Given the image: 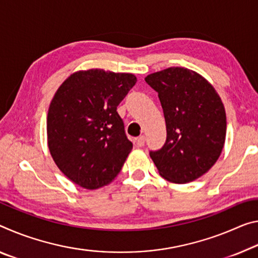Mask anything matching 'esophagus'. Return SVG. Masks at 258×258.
<instances>
[{
  "label": "esophagus",
  "mask_w": 258,
  "mask_h": 258,
  "mask_svg": "<svg viewBox=\"0 0 258 258\" xmlns=\"http://www.w3.org/2000/svg\"><path fill=\"white\" fill-rule=\"evenodd\" d=\"M145 141H146V137L145 136H140V137L136 139V142H137V146L138 147L144 146L145 145Z\"/></svg>",
  "instance_id": "obj_1"
}]
</instances>
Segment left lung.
I'll return each mask as SVG.
<instances>
[{
  "label": "left lung",
  "mask_w": 258,
  "mask_h": 258,
  "mask_svg": "<svg viewBox=\"0 0 258 258\" xmlns=\"http://www.w3.org/2000/svg\"><path fill=\"white\" fill-rule=\"evenodd\" d=\"M158 93L166 124V140L149 155L159 174L186 183L217 162L226 136V114L215 88L198 73L169 68L146 77Z\"/></svg>",
  "instance_id": "1"
}]
</instances>
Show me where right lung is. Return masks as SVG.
<instances>
[{
	"instance_id": "add662e5",
	"label": "right lung",
	"mask_w": 258,
	"mask_h": 258,
	"mask_svg": "<svg viewBox=\"0 0 258 258\" xmlns=\"http://www.w3.org/2000/svg\"><path fill=\"white\" fill-rule=\"evenodd\" d=\"M137 83L131 73L93 69L73 73L56 92L47 117L48 147L77 185L111 182L133 148L117 107Z\"/></svg>"
}]
</instances>
